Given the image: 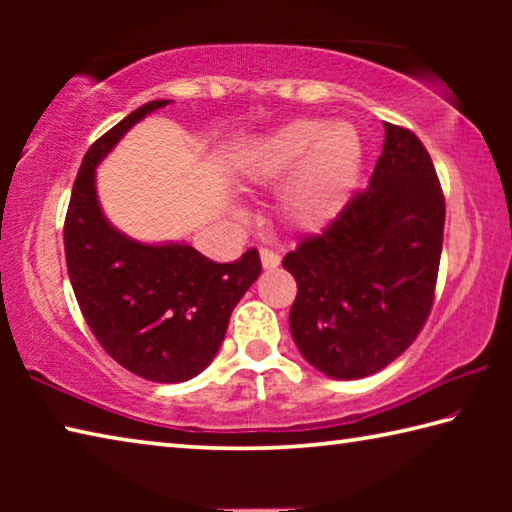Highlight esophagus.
<instances>
[{"instance_id": "1", "label": "esophagus", "mask_w": 512, "mask_h": 512, "mask_svg": "<svg viewBox=\"0 0 512 512\" xmlns=\"http://www.w3.org/2000/svg\"><path fill=\"white\" fill-rule=\"evenodd\" d=\"M259 259H262V266L266 268V271H273V268L280 266V255L273 253V250H268V248L259 250Z\"/></svg>"}]
</instances>
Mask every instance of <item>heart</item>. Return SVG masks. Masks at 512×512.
<instances>
[{"mask_svg":"<svg viewBox=\"0 0 512 512\" xmlns=\"http://www.w3.org/2000/svg\"><path fill=\"white\" fill-rule=\"evenodd\" d=\"M363 137L350 121L296 119L248 146L239 176L280 187V212L298 230H320L350 203L363 169Z\"/></svg>","mask_w":512,"mask_h":512,"instance_id":"obj_1","label":"heart"}]
</instances>
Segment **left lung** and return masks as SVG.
<instances>
[{"label":"left lung","mask_w":512,"mask_h":512,"mask_svg":"<svg viewBox=\"0 0 512 512\" xmlns=\"http://www.w3.org/2000/svg\"><path fill=\"white\" fill-rule=\"evenodd\" d=\"M368 189L282 266L296 277L291 336L311 366L334 379L386 368L420 334L443 253L445 198L427 149L384 124Z\"/></svg>","instance_id":"1"}]
</instances>
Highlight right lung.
Returning <instances> with one entry per match:
<instances>
[{
  "label": "right lung",
  "instance_id": "right-lung-1",
  "mask_svg": "<svg viewBox=\"0 0 512 512\" xmlns=\"http://www.w3.org/2000/svg\"><path fill=\"white\" fill-rule=\"evenodd\" d=\"M171 103L149 101L94 142L81 162L65 216V259L74 296L119 366L158 384H178L210 366L232 309L262 262L255 248L216 264L189 244H142L119 232L97 198V167L146 115Z\"/></svg>",
  "mask_w": 512,
  "mask_h": 512
}]
</instances>
